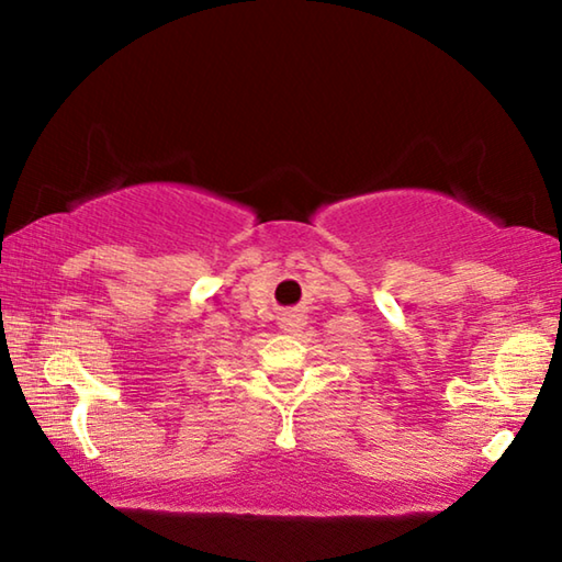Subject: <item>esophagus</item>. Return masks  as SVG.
I'll list each match as a JSON object with an SVG mask.
<instances>
[{
    "label": "esophagus",
    "instance_id": "obj_1",
    "mask_svg": "<svg viewBox=\"0 0 562 562\" xmlns=\"http://www.w3.org/2000/svg\"><path fill=\"white\" fill-rule=\"evenodd\" d=\"M280 325L284 331H300L304 327V317L297 315V312H288V315L280 319Z\"/></svg>",
    "mask_w": 562,
    "mask_h": 562
}]
</instances>
